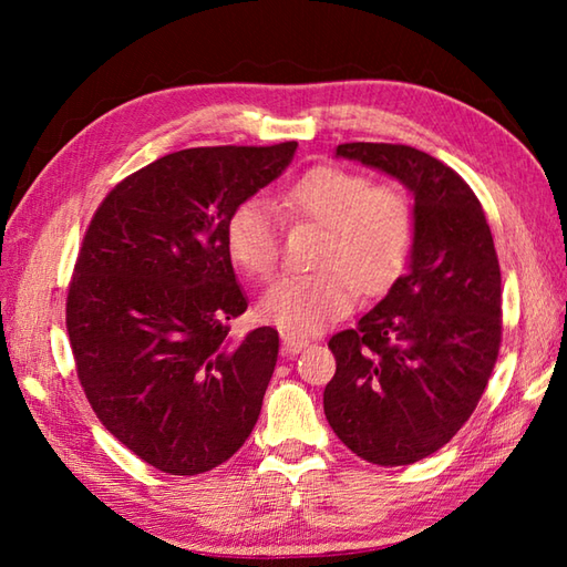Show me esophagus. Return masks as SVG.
<instances>
[{
	"label": "esophagus",
	"instance_id": "1",
	"mask_svg": "<svg viewBox=\"0 0 567 567\" xmlns=\"http://www.w3.org/2000/svg\"><path fill=\"white\" fill-rule=\"evenodd\" d=\"M309 341L305 339V336H297V333H282V348L285 353H299L302 348H307Z\"/></svg>",
	"mask_w": 567,
	"mask_h": 567
}]
</instances>
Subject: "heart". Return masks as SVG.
I'll return each mask as SVG.
<instances>
[{
  "label": "heart",
  "mask_w": 567,
  "mask_h": 567,
  "mask_svg": "<svg viewBox=\"0 0 567 567\" xmlns=\"http://www.w3.org/2000/svg\"><path fill=\"white\" fill-rule=\"evenodd\" d=\"M282 209L297 221L327 228L317 252L321 268L285 275L262 297L260 315L285 331L311 333L341 319L360 287L368 295L382 292L412 256L416 216L406 189L372 185L351 167H311L285 189ZM226 246L236 265L265 280L280 262V214L265 197L236 204L226 221Z\"/></svg>",
  "instance_id": "heart-1"
}]
</instances>
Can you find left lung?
<instances>
[{"label": "left lung", "instance_id": "1", "mask_svg": "<svg viewBox=\"0 0 567 567\" xmlns=\"http://www.w3.org/2000/svg\"><path fill=\"white\" fill-rule=\"evenodd\" d=\"M341 158L414 195L412 265L353 329L329 339L323 412L368 463L412 465L443 449L483 396L502 346V275L483 204L453 167L402 143H341Z\"/></svg>", "mask_w": 567, "mask_h": 567}]
</instances>
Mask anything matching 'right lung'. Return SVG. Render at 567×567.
<instances>
[{
    "mask_svg": "<svg viewBox=\"0 0 567 567\" xmlns=\"http://www.w3.org/2000/svg\"><path fill=\"white\" fill-rule=\"evenodd\" d=\"M295 151L167 153L124 177L84 231L65 299L78 380L104 429L163 473H207L256 426L280 336L228 339L248 302L226 221Z\"/></svg>",
    "mask_w": 567,
    "mask_h": 567,
    "instance_id": "right-lung-1",
    "label": "right lung"
}]
</instances>
